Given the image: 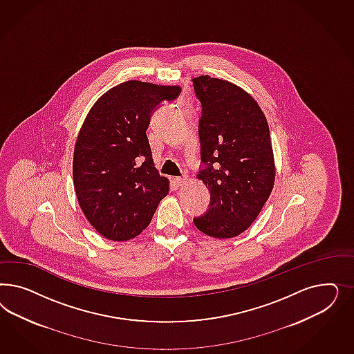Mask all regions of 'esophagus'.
<instances>
[{
    "label": "esophagus",
    "mask_w": 354,
    "mask_h": 354,
    "mask_svg": "<svg viewBox=\"0 0 354 354\" xmlns=\"http://www.w3.org/2000/svg\"><path fill=\"white\" fill-rule=\"evenodd\" d=\"M188 176L187 175H183V176H178V178H175V183H176V185L178 187H182V185H184L185 183L188 182Z\"/></svg>",
    "instance_id": "obj_1"
}]
</instances>
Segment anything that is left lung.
<instances>
[{
  "instance_id": "8db88e82",
  "label": "left lung",
  "mask_w": 354,
  "mask_h": 354,
  "mask_svg": "<svg viewBox=\"0 0 354 354\" xmlns=\"http://www.w3.org/2000/svg\"><path fill=\"white\" fill-rule=\"evenodd\" d=\"M203 106L198 122L201 161L197 178L210 193L207 213L194 225L215 239L243 234L256 221L275 182L268 120L256 100L231 82L192 79Z\"/></svg>"
}]
</instances>
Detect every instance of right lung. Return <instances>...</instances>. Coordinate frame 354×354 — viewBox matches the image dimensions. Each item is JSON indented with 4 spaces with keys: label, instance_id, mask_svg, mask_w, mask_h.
<instances>
[{
    "label": "right lung",
    "instance_id": "add662e5",
    "mask_svg": "<svg viewBox=\"0 0 354 354\" xmlns=\"http://www.w3.org/2000/svg\"><path fill=\"white\" fill-rule=\"evenodd\" d=\"M179 86L129 80L113 86L89 110L74 149L76 198L100 235L126 241L140 235L169 193V179L154 167L147 129Z\"/></svg>",
    "mask_w": 354,
    "mask_h": 354
}]
</instances>
